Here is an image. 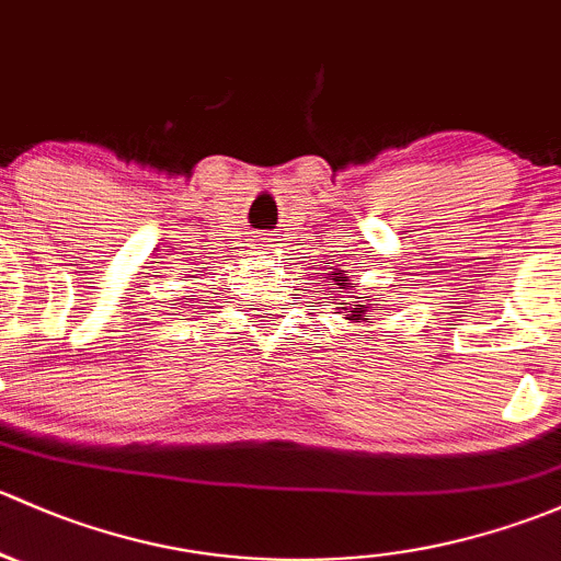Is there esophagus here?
I'll return each instance as SVG.
<instances>
[{"instance_id":"34e87169","label":"esophagus","mask_w":561,"mask_h":561,"mask_svg":"<svg viewBox=\"0 0 561 561\" xmlns=\"http://www.w3.org/2000/svg\"><path fill=\"white\" fill-rule=\"evenodd\" d=\"M259 242H262V248H267V242H273V240H270V238H262Z\"/></svg>"}]
</instances>
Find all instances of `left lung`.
I'll use <instances>...</instances> for the list:
<instances>
[{"label":"left lung","mask_w":561,"mask_h":561,"mask_svg":"<svg viewBox=\"0 0 561 561\" xmlns=\"http://www.w3.org/2000/svg\"><path fill=\"white\" fill-rule=\"evenodd\" d=\"M332 286H337V288H343V299H340L337 305H343V313H345V319L348 321H367L365 316H367V299L365 297H359V294L354 291V283H348V275L343 273V270H340V273H332ZM375 302H378V299H375Z\"/></svg>","instance_id":"8db88e82"}]
</instances>
